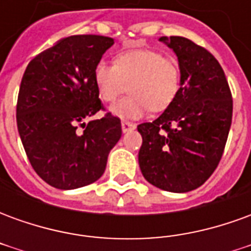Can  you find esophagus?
Returning a JSON list of instances; mask_svg holds the SVG:
<instances>
[{
  "label": "esophagus",
  "instance_id": "obj_1",
  "mask_svg": "<svg viewBox=\"0 0 251 251\" xmlns=\"http://www.w3.org/2000/svg\"><path fill=\"white\" fill-rule=\"evenodd\" d=\"M121 126H122V131H124V133H127V131L136 129V125H134L133 122H129V121H122Z\"/></svg>",
  "mask_w": 251,
  "mask_h": 251
}]
</instances>
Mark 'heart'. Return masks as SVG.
Masks as SVG:
<instances>
[{
  "mask_svg": "<svg viewBox=\"0 0 251 251\" xmlns=\"http://www.w3.org/2000/svg\"><path fill=\"white\" fill-rule=\"evenodd\" d=\"M94 83L104 102H115L126 91L130 95L111 107V113L121 118L136 120L147 113L163 111L174 102L180 90V70L168 57L152 50L121 52L114 64L104 60L94 68Z\"/></svg>",
  "mask_w": 251,
  "mask_h": 251,
  "instance_id": "1",
  "label": "heart"
}]
</instances>
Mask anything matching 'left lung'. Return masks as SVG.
Masks as SVG:
<instances>
[{"instance_id": "left-lung-1", "label": "left lung", "mask_w": 251, "mask_h": 251, "mask_svg": "<svg viewBox=\"0 0 251 251\" xmlns=\"http://www.w3.org/2000/svg\"><path fill=\"white\" fill-rule=\"evenodd\" d=\"M160 41L177 56L180 90L157 120L137 126L142 136L138 164L154 187L188 192L204 184L221 161L231 126V91L205 48L180 36Z\"/></svg>"}]
</instances>
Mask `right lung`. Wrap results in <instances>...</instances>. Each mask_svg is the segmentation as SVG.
Listing matches in <instances>:
<instances>
[{
  "label": "right lung",
  "mask_w": 251,
  "mask_h": 251,
  "mask_svg": "<svg viewBox=\"0 0 251 251\" xmlns=\"http://www.w3.org/2000/svg\"><path fill=\"white\" fill-rule=\"evenodd\" d=\"M113 44L106 36H70L33 57L23 75L16 110L20 138L36 174L55 188L97 181L122 136L120 118L111 113L84 122L104 110L94 68Z\"/></svg>",
  "instance_id": "right-lung-1"
}]
</instances>
